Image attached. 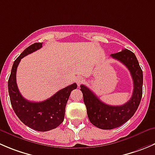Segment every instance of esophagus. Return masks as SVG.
<instances>
[{
    "label": "esophagus",
    "instance_id": "esophagus-1",
    "mask_svg": "<svg viewBox=\"0 0 155 155\" xmlns=\"http://www.w3.org/2000/svg\"><path fill=\"white\" fill-rule=\"evenodd\" d=\"M76 82L77 83L78 86H79L84 82V79L82 77H81V76H78V77L76 78Z\"/></svg>",
    "mask_w": 155,
    "mask_h": 155
}]
</instances>
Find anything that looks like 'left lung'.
Returning <instances> with one entry per match:
<instances>
[{"label": "left lung", "instance_id": "1", "mask_svg": "<svg viewBox=\"0 0 155 155\" xmlns=\"http://www.w3.org/2000/svg\"><path fill=\"white\" fill-rule=\"evenodd\" d=\"M110 57L120 61L128 68L134 86L129 101L120 106H112L102 102L88 87L80 85L88 119L93 125L102 130H112L128 121L139 107L142 96L143 73L135 54L124 49L120 52L112 54Z\"/></svg>", "mask_w": 155, "mask_h": 155}]
</instances>
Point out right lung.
<instances>
[{
  "mask_svg": "<svg viewBox=\"0 0 155 155\" xmlns=\"http://www.w3.org/2000/svg\"><path fill=\"white\" fill-rule=\"evenodd\" d=\"M42 43H34L25 48L14 61L8 80V91L12 107L19 119L27 127L39 132L57 128L64 121L65 107L70 93L77 88L73 83L55 93L50 98L41 102H32L22 96L16 84V69L21 59L38 50Z\"/></svg>",
  "mask_w": 155,
  "mask_h": 155,
  "instance_id": "add662e5",
  "label": "right lung"
}]
</instances>
